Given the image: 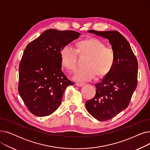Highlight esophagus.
Instances as JSON below:
<instances>
[{"instance_id":"obj_1","label":"esophagus","mask_w":150,"mask_h":150,"mask_svg":"<svg viewBox=\"0 0 150 150\" xmlns=\"http://www.w3.org/2000/svg\"><path fill=\"white\" fill-rule=\"evenodd\" d=\"M75 84L78 86V87H81V86H83L84 84V83H76Z\"/></svg>"}]
</instances>
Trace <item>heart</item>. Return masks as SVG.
<instances>
[{"instance_id": "1", "label": "heart", "mask_w": 150, "mask_h": 150, "mask_svg": "<svg viewBox=\"0 0 150 150\" xmlns=\"http://www.w3.org/2000/svg\"><path fill=\"white\" fill-rule=\"evenodd\" d=\"M78 53L87 57L84 67L78 69L74 79L76 81H89L97 75L106 76L112 70L115 62V52L112 47L96 38L84 39L76 43V49L70 45L63 46L60 51L62 66L69 71H74L78 66Z\"/></svg>"}]
</instances>
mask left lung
Returning a JSON list of instances; mask_svg holds the SVG:
<instances>
[{
    "label": "left lung",
    "mask_w": 150,
    "mask_h": 150,
    "mask_svg": "<svg viewBox=\"0 0 150 150\" xmlns=\"http://www.w3.org/2000/svg\"><path fill=\"white\" fill-rule=\"evenodd\" d=\"M88 31L108 39L115 52V62L111 72L95 84V97L86 102L89 113L104 122L128 106L137 85L138 62L128 42L119 31Z\"/></svg>",
    "instance_id": "left-lung-1"
}]
</instances>
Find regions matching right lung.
Wrapping results in <instances>:
<instances>
[{
    "label": "right lung",
    "instance_id": "add662e5",
    "mask_svg": "<svg viewBox=\"0 0 150 150\" xmlns=\"http://www.w3.org/2000/svg\"><path fill=\"white\" fill-rule=\"evenodd\" d=\"M80 35L75 31L49 29L25 47L19 67L18 92L33 115L52 114L67 86L74 84L61 70L60 51Z\"/></svg>",
    "mask_w": 150,
    "mask_h": 150
}]
</instances>
